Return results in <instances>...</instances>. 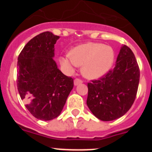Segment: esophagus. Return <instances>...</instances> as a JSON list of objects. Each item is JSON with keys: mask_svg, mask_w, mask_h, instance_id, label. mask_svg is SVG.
Here are the masks:
<instances>
[{"mask_svg": "<svg viewBox=\"0 0 152 152\" xmlns=\"http://www.w3.org/2000/svg\"><path fill=\"white\" fill-rule=\"evenodd\" d=\"M82 82L83 81L81 80H80V79L78 78H76L75 80H74V84H75V86H77L78 85V84H81Z\"/></svg>", "mask_w": 152, "mask_h": 152, "instance_id": "1", "label": "esophagus"}]
</instances>
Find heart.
Returning a JSON list of instances; mask_svg holds the SVG:
<instances>
[{"mask_svg":"<svg viewBox=\"0 0 152 152\" xmlns=\"http://www.w3.org/2000/svg\"><path fill=\"white\" fill-rule=\"evenodd\" d=\"M115 53L112 47L100 42H86L75 47L71 53L61 56L59 62L68 72L76 67H82L81 72L88 79H98L107 75L112 68Z\"/></svg>","mask_w":152,"mask_h":152,"instance_id":"b5f03b06","label":"heart"}]
</instances>
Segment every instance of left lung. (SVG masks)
<instances>
[{"label": "left lung", "mask_w": 152, "mask_h": 152, "mask_svg": "<svg viewBox=\"0 0 152 152\" xmlns=\"http://www.w3.org/2000/svg\"><path fill=\"white\" fill-rule=\"evenodd\" d=\"M140 72L133 52L123 45L116 64L105 76L88 83L87 105L102 121L119 119L135 101Z\"/></svg>", "instance_id": "obj_1"}]
</instances>
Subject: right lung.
I'll list each match as a JSON object with an SVG mask.
<instances>
[{
	"mask_svg": "<svg viewBox=\"0 0 152 152\" xmlns=\"http://www.w3.org/2000/svg\"><path fill=\"white\" fill-rule=\"evenodd\" d=\"M59 39L44 32L28 42L19 55L17 89L26 107L44 121L58 116L74 87V80L58 68L53 59Z\"/></svg>",
	"mask_w": 152,
	"mask_h": 152,
	"instance_id": "1",
	"label": "right lung"
}]
</instances>
